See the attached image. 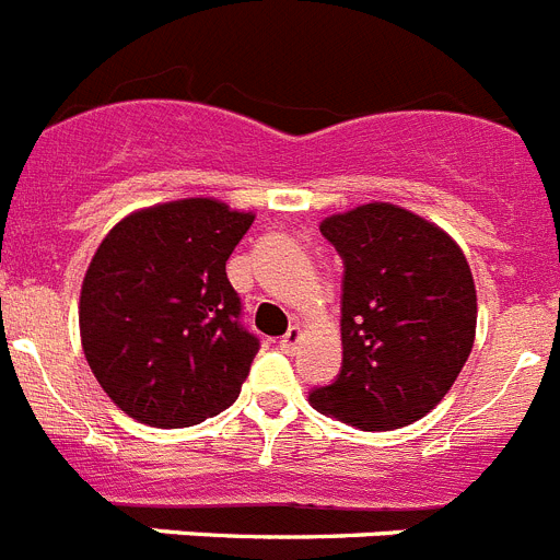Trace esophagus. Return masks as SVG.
<instances>
[{
  "instance_id": "1",
  "label": "esophagus",
  "mask_w": 560,
  "mask_h": 560,
  "mask_svg": "<svg viewBox=\"0 0 560 560\" xmlns=\"http://www.w3.org/2000/svg\"><path fill=\"white\" fill-rule=\"evenodd\" d=\"M300 341H303V328H300V325H294V328H289V334L280 339V350H285L289 355H294L296 350H300Z\"/></svg>"
}]
</instances>
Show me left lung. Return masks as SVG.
Here are the masks:
<instances>
[{"label": "left lung", "instance_id": "left-lung-1", "mask_svg": "<svg viewBox=\"0 0 560 560\" xmlns=\"http://www.w3.org/2000/svg\"><path fill=\"white\" fill-rule=\"evenodd\" d=\"M319 230L345 260L341 373L311 407L361 432L409 427L471 355V266L446 230L389 201L334 212Z\"/></svg>", "mask_w": 560, "mask_h": 560}]
</instances>
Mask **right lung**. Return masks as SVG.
I'll return each mask as SVG.
<instances>
[{
	"mask_svg": "<svg viewBox=\"0 0 560 560\" xmlns=\"http://www.w3.org/2000/svg\"><path fill=\"white\" fill-rule=\"evenodd\" d=\"M255 221L210 196L140 207L108 230L81 285L89 368L128 418L196 427L241 393L257 339L226 260Z\"/></svg>",
	"mask_w": 560,
	"mask_h": 560,
	"instance_id": "obj_1",
	"label": "right lung"
}]
</instances>
